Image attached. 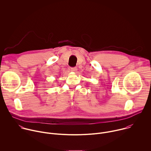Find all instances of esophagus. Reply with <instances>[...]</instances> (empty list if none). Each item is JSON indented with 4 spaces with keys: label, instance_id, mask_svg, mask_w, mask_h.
Listing matches in <instances>:
<instances>
[{
    "label": "esophagus",
    "instance_id": "34e87169",
    "mask_svg": "<svg viewBox=\"0 0 151 151\" xmlns=\"http://www.w3.org/2000/svg\"><path fill=\"white\" fill-rule=\"evenodd\" d=\"M70 70L71 72H76L77 71V68H72L70 69Z\"/></svg>",
    "mask_w": 151,
    "mask_h": 151
}]
</instances>
